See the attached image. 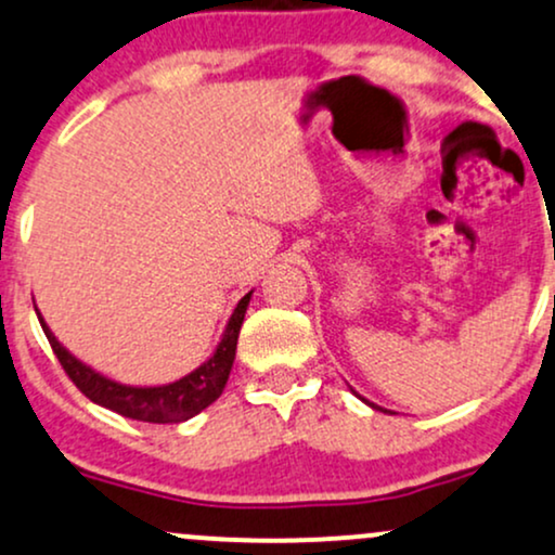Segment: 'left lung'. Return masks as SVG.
Returning a JSON list of instances; mask_svg holds the SVG:
<instances>
[{
    "instance_id": "8db88e82",
    "label": "left lung",
    "mask_w": 555,
    "mask_h": 555,
    "mask_svg": "<svg viewBox=\"0 0 555 555\" xmlns=\"http://www.w3.org/2000/svg\"><path fill=\"white\" fill-rule=\"evenodd\" d=\"M362 400H364V398H362ZM364 403H370V400H364ZM370 405H372V409H377V411H379V405H375V403H370Z\"/></svg>"
}]
</instances>
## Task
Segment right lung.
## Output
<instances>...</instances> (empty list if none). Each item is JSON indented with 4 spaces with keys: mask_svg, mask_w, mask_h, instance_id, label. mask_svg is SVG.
I'll list each match as a JSON object with an SVG mask.
<instances>
[{
    "mask_svg": "<svg viewBox=\"0 0 555 555\" xmlns=\"http://www.w3.org/2000/svg\"><path fill=\"white\" fill-rule=\"evenodd\" d=\"M250 295L253 292H248V295L240 299L235 312H232L230 323H227V328L222 333V341H219L217 351H214L202 366H196L191 375L180 377L176 383L155 385V387L121 385L116 383V379L100 375V372L92 370V366L82 364L77 357H72V353L56 341V336H53L49 325H46L41 312L38 310L36 312H38V320H41V328L46 333V338H49L53 353H56V359L64 366V372L69 375L72 383H75L79 390L92 400V403L121 413L126 418H137V422L180 424V422H189V418L196 416V413H202L206 405H211L214 400L222 396L227 377H230L232 362H235L240 325H243L245 320V310H248Z\"/></svg>",
    "mask_w": 555,
    "mask_h": 555,
    "instance_id": "right-lung-1",
    "label": "right lung"
}]
</instances>
